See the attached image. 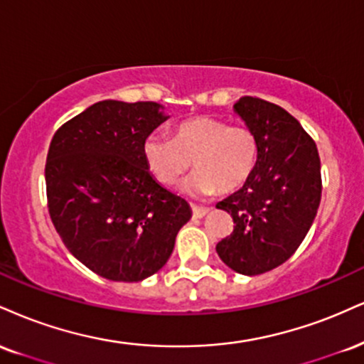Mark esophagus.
Wrapping results in <instances>:
<instances>
[{
	"mask_svg": "<svg viewBox=\"0 0 364 364\" xmlns=\"http://www.w3.org/2000/svg\"><path fill=\"white\" fill-rule=\"evenodd\" d=\"M191 210H193V217L195 218L205 217L210 212L208 207H196V205H191Z\"/></svg>",
	"mask_w": 364,
	"mask_h": 364,
	"instance_id": "esophagus-1",
	"label": "esophagus"
}]
</instances>
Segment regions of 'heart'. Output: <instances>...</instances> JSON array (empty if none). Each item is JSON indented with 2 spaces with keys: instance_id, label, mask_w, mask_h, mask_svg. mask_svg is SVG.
<instances>
[{
  "instance_id": "b5f03b06",
  "label": "heart",
  "mask_w": 364,
  "mask_h": 364,
  "mask_svg": "<svg viewBox=\"0 0 364 364\" xmlns=\"http://www.w3.org/2000/svg\"><path fill=\"white\" fill-rule=\"evenodd\" d=\"M142 156L152 176L166 186L178 183L193 161L198 171L185 183L188 193H232L246 185L256 169L259 144L247 125L195 117L181 122L173 139L161 134L147 135Z\"/></svg>"
}]
</instances>
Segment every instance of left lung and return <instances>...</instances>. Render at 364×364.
<instances>
[{
  "label": "left lung",
  "instance_id": "obj_1",
  "mask_svg": "<svg viewBox=\"0 0 364 364\" xmlns=\"http://www.w3.org/2000/svg\"><path fill=\"white\" fill-rule=\"evenodd\" d=\"M234 110L256 134L259 157L246 185L217 203L235 224L217 252L230 269L254 277L290 259L307 235L321 203V157L300 122L278 105L242 96Z\"/></svg>",
  "mask_w": 364,
  "mask_h": 364
}]
</instances>
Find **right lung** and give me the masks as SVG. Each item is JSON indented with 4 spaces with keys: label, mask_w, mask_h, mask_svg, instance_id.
<instances>
[{
    "label": "right lung",
    "mask_w": 364,
    "mask_h": 364,
    "mask_svg": "<svg viewBox=\"0 0 364 364\" xmlns=\"http://www.w3.org/2000/svg\"><path fill=\"white\" fill-rule=\"evenodd\" d=\"M154 102L105 100L65 122L46 163L57 234L86 268L112 282H142L173 252L191 208L149 173L142 144L166 117Z\"/></svg>",
    "instance_id": "1"
}]
</instances>
